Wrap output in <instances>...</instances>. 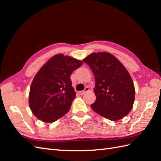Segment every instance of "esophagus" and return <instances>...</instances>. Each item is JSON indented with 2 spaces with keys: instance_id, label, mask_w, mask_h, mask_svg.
I'll return each instance as SVG.
<instances>
[{
  "instance_id": "obj_1",
  "label": "esophagus",
  "mask_w": 161,
  "mask_h": 161,
  "mask_svg": "<svg viewBox=\"0 0 161 161\" xmlns=\"http://www.w3.org/2000/svg\"><path fill=\"white\" fill-rule=\"evenodd\" d=\"M88 91H89V88L88 87H86L85 88V89L84 91H80L79 92V93H80V95H84L86 93V92H88Z\"/></svg>"
}]
</instances>
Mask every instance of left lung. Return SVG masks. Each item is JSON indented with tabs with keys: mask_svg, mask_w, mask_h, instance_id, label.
I'll use <instances>...</instances> for the list:
<instances>
[{
	"mask_svg": "<svg viewBox=\"0 0 161 161\" xmlns=\"http://www.w3.org/2000/svg\"><path fill=\"white\" fill-rule=\"evenodd\" d=\"M95 75L96 100L91 107L102 117L117 121L127 115L135 100V87L123 64L107 52L93 53L83 59Z\"/></svg>",
	"mask_w": 161,
	"mask_h": 161,
	"instance_id": "left-lung-1",
	"label": "left lung"
}]
</instances>
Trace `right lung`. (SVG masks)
Segmentation results:
<instances>
[{
  "label": "right lung",
  "mask_w": 161,
  "mask_h": 161,
  "mask_svg": "<svg viewBox=\"0 0 161 161\" xmlns=\"http://www.w3.org/2000/svg\"><path fill=\"white\" fill-rule=\"evenodd\" d=\"M82 64L75 58L57 54L43 65L29 93V107L37 118L52 123L69 111L76 96L70 77Z\"/></svg>",
  "instance_id": "1"
}]
</instances>
